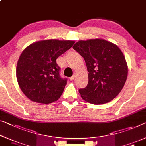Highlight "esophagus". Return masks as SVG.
I'll return each mask as SVG.
<instances>
[{"mask_svg": "<svg viewBox=\"0 0 146 146\" xmlns=\"http://www.w3.org/2000/svg\"><path fill=\"white\" fill-rule=\"evenodd\" d=\"M75 75H74L72 76V77H70V80H73L74 79H75Z\"/></svg>", "mask_w": 146, "mask_h": 146, "instance_id": "esophagus-1", "label": "esophagus"}]
</instances>
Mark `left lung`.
Listing matches in <instances>:
<instances>
[{
    "instance_id": "1",
    "label": "left lung",
    "mask_w": 146,
    "mask_h": 146,
    "mask_svg": "<svg viewBox=\"0 0 146 146\" xmlns=\"http://www.w3.org/2000/svg\"><path fill=\"white\" fill-rule=\"evenodd\" d=\"M73 48L84 58L88 72V84L79 90L82 98L96 105L113 100L128 75L127 63L120 48L102 38L79 40Z\"/></svg>"
}]
</instances>
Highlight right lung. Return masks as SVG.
I'll list each match as a JSON object with an SVG mask.
<instances>
[{"mask_svg":"<svg viewBox=\"0 0 146 146\" xmlns=\"http://www.w3.org/2000/svg\"><path fill=\"white\" fill-rule=\"evenodd\" d=\"M74 43L73 40L50 39L32 43L23 50L17 61L16 77L28 98L45 104L60 98L67 79L61 78L56 59Z\"/></svg>","mask_w":146,"mask_h":146,"instance_id":"add662e5","label":"right lung"}]
</instances>
